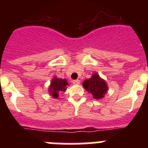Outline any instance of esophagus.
Here are the masks:
<instances>
[{"instance_id": "1", "label": "esophagus", "mask_w": 148, "mask_h": 148, "mask_svg": "<svg viewBox=\"0 0 148 148\" xmlns=\"http://www.w3.org/2000/svg\"><path fill=\"white\" fill-rule=\"evenodd\" d=\"M73 84H80V80L79 79H76V80H74V81H72Z\"/></svg>"}]
</instances>
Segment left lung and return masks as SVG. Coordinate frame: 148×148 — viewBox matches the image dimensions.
<instances>
[{"mask_svg": "<svg viewBox=\"0 0 148 148\" xmlns=\"http://www.w3.org/2000/svg\"><path fill=\"white\" fill-rule=\"evenodd\" d=\"M83 87L89 93L92 94L94 99H101L108 92V85L99 74L94 73L89 79H85L82 83Z\"/></svg>", "mask_w": 148, "mask_h": 148, "instance_id": "obj_1", "label": "left lung"}]
</instances>
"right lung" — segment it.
Masks as SVG:
<instances>
[{
    "label": "right lung",
    "mask_w": 148,
    "mask_h": 148,
    "mask_svg": "<svg viewBox=\"0 0 148 148\" xmlns=\"http://www.w3.org/2000/svg\"><path fill=\"white\" fill-rule=\"evenodd\" d=\"M69 83L66 79H60L54 77L51 79L50 85L49 86V93L54 99L59 98V92H65L66 90Z\"/></svg>",
    "instance_id": "right-lung-1"
}]
</instances>
